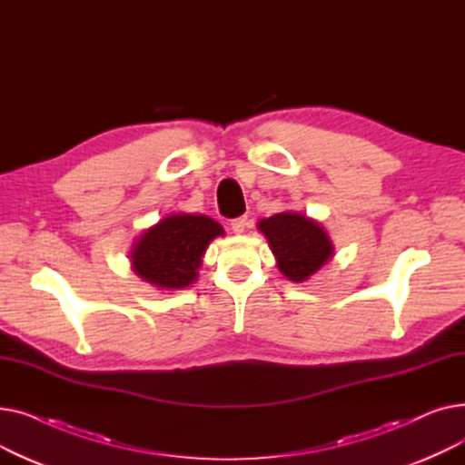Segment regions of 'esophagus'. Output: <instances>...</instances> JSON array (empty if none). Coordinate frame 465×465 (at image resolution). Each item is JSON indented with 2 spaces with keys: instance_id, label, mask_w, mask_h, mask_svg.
Masks as SVG:
<instances>
[{
  "instance_id": "obj_1",
  "label": "esophagus",
  "mask_w": 465,
  "mask_h": 465,
  "mask_svg": "<svg viewBox=\"0 0 465 465\" xmlns=\"http://www.w3.org/2000/svg\"><path fill=\"white\" fill-rule=\"evenodd\" d=\"M247 216H241V218H235V220H232V230H233V233H237V235H241L242 232H245V228H247Z\"/></svg>"
}]
</instances>
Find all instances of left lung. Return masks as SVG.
Returning <instances> with one entry per match:
<instances>
[{"label":"left lung","mask_w":465,"mask_h":465,"mask_svg":"<svg viewBox=\"0 0 465 465\" xmlns=\"http://www.w3.org/2000/svg\"><path fill=\"white\" fill-rule=\"evenodd\" d=\"M258 232L270 242L279 272L292 282H307L333 258L328 230L303 213L282 211L262 218Z\"/></svg>","instance_id":"left-lung-1"}]
</instances>
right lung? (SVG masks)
Segmentation results:
<instances>
[{
	"label": "right lung",
	"mask_w": 465,
	"mask_h": 465,
	"mask_svg": "<svg viewBox=\"0 0 465 465\" xmlns=\"http://www.w3.org/2000/svg\"><path fill=\"white\" fill-rule=\"evenodd\" d=\"M224 235V228L207 214L171 213L135 237L130 265L156 290H183L198 281L211 241Z\"/></svg>",
	"instance_id": "obj_1"
}]
</instances>
